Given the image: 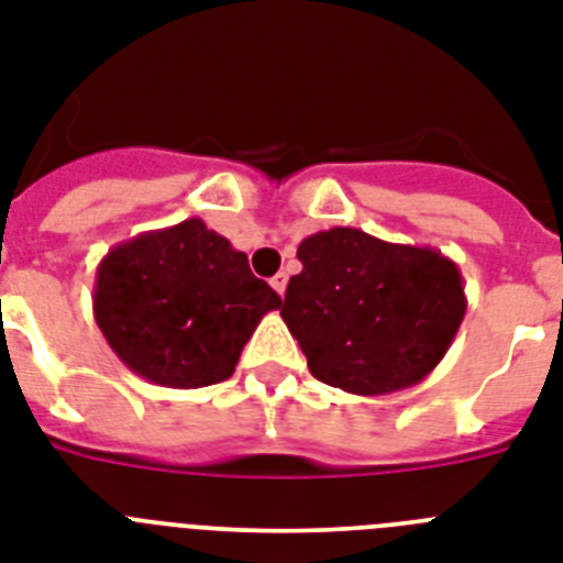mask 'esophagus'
I'll return each instance as SVG.
<instances>
[{"instance_id":"obj_1","label":"esophagus","mask_w":563,"mask_h":563,"mask_svg":"<svg viewBox=\"0 0 563 563\" xmlns=\"http://www.w3.org/2000/svg\"><path fill=\"white\" fill-rule=\"evenodd\" d=\"M286 283H289V277H286V274H274V277H272V289L274 291H277V295H286Z\"/></svg>"}]
</instances>
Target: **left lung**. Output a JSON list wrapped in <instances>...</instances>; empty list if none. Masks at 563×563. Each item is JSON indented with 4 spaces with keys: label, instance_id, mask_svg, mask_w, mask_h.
<instances>
[{
    "label": "left lung",
    "instance_id": "left-lung-1",
    "mask_svg": "<svg viewBox=\"0 0 563 563\" xmlns=\"http://www.w3.org/2000/svg\"><path fill=\"white\" fill-rule=\"evenodd\" d=\"M297 260L280 318L334 389L372 398L420 384L466 314L461 268L429 245L334 225L297 245Z\"/></svg>",
    "mask_w": 563,
    "mask_h": 563
}]
</instances>
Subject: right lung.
<instances>
[{
	"instance_id": "add662e5",
	"label": "right lung",
	"mask_w": 563,
	"mask_h": 563,
	"mask_svg": "<svg viewBox=\"0 0 563 563\" xmlns=\"http://www.w3.org/2000/svg\"><path fill=\"white\" fill-rule=\"evenodd\" d=\"M280 297L200 217L117 243L99 260L93 318L113 354L148 384L200 389L234 372Z\"/></svg>"
}]
</instances>
